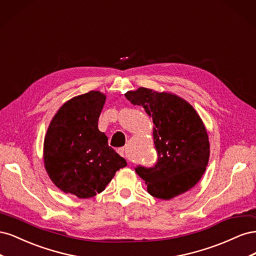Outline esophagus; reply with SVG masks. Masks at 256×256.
<instances>
[{
    "label": "esophagus",
    "instance_id": "obj_1",
    "mask_svg": "<svg viewBox=\"0 0 256 256\" xmlns=\"http://www.w3.org/2000/svg\"><path fill=\"white\" fill-rule=\"evenodd\" d=\"M118 152L120 154V156H125V148H124V147H120V148H118Z\"/></svg>",
    "mask_w": 256,
    "mask_h": 256
}]
</instances>
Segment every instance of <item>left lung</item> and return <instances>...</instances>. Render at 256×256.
Here are the masks:
<instances>
[{"mask_svg":"<svg viewBox=\"0 0 256 256\" xmlns=\"http://www.w3.org/2000/svg\"><path fill=\"white\" fill-rule=\"evenodd\" d=\"M125 97L143 106L152 118L157 160L152 166H136V174L150 196L171 200L194 187L209 159V141L198 114L184 99L140 88Z\"/></svg>","mask_w":256,"mask_h":256,"instance_id":"1","label":"left lung"}]
</instances>
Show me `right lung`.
<instances>
[{
  "label": "right lung",
  "instance_id": "add662e5",
  "mask_svg": "<svg viewBox=\"0 0 256 256\" xmlns=\"http://www.w3.org/2000/svg\"><path fill=\"white\" fill-rule=\"evenodd\" d=\"M106 96L88 92L67 102L54 116L44 138V166L58 188L80 198L104 190L127 162L98 129Z\"/></svg>",
  "mask_w": 256,
  "mask_h": 256
}]
</instances>
